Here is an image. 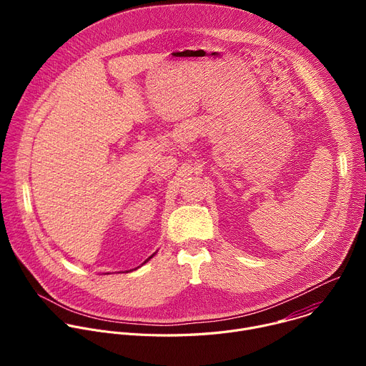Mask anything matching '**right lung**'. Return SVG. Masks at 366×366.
Here are the masks:
<instances>
[{"instance_id": "1", "label": "right lung", "mask_w": 366, "mask_h": 366, "mask_svg": "<svg viewBox=\"0 0 366 366\" xmlns=\"http://www.w3.org/2000/svg\"><path fill=\"white\" fill-rule=\"evenodd\" d=\"M152 256H153V254H152ZM152 256H150V257H147V259H146V260H144V262H143V264H146V262H147V260H149V259H152ZM143 264H142V265H143Z\"/></svg>"}]
</instances>
